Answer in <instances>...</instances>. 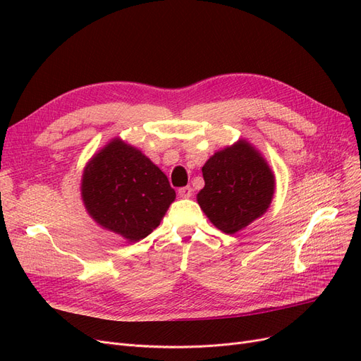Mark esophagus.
<instances>
[{
  "instance_id": "1",
  "label": "esophagus",
  "mask_w": 361,
  "mask_h": 361,
  "mask_svg": "<svg viewBox=\"0 0 361 361\" xmlns=\"http://www.w3.org/2000/svg\"><path fill=\"white\" fill-rule=\"evenodd\" d=\"M192 188L190 185H185V188H181V189H178V195H180V197H190L192 196Z\"/></svg>"
}]
</instances>
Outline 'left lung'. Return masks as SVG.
Listing matches in <instances>:
<instances>
[{"label": "left lung", "mask_w": 361, "mask_h": 361, "mask_svg": "<svg viewBox=\"0 0 361 361\" xmlns=\"http://www.w3.org/2000/svg\"><path fill=\"white\" fill-rule=\"evenodd\" d=\"M205 185L196 200L210 222L235 234L261 217L274 195V173L259 151L240 139L202 166Z\"/></svg>", "instance_id": "left-lung-1"}]
</instances>
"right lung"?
I'll return each mask as SVG.
<instances>
[{
    "instance_id": "1",
    "label": "right lung",
    "mask_w": 361,
    "mask_h": 361,
    "mask_svg": "<svg viewBox=\"0 0 361 361\" xmlns=\"http://www.w3.org/2000/svg\"><path fill=\"white\" fill-rule=\"evenodd\" d=\"M80 195L88 214L102 228L129 241L151 234L176 200L165 173L120 137L91 157Z\"/></svg>"
}]
</instances>
